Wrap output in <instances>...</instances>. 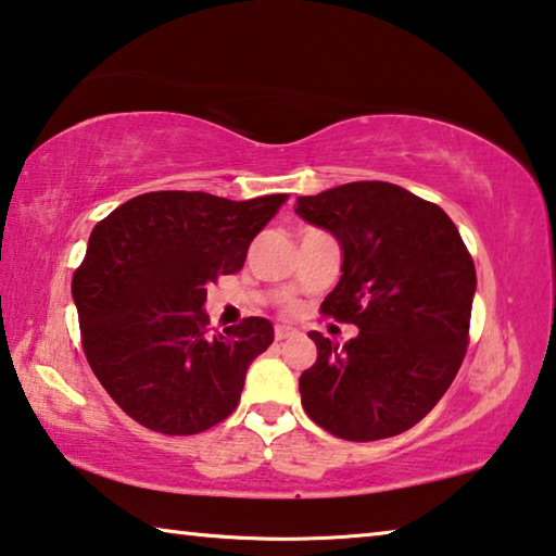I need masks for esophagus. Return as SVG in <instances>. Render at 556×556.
Here are the masks:
<instances>
[{
	"instance_id": "esophagus-1",
	"label": "esophagus",
	"mask_w": 556,
	"mask_h": 556,
	"mask_svg": "<svg viewBox=\"0 0 556 556\" xmlns=\"http://www.w3.org/2000/svg\"><path fill=\"white\" fill-rule=\"evenodd\" d=\"M298 336V328L293 326H276V340H286V338H293Z\"/></svg>"
}]
</instances>
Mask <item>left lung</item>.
<instances>
[{"mask_svg":"<svg viewBox=\"0 0 556 556\" xmlns=\"http://www.w3.org/2000/svg\"><path fill=\"white\" fill-rule=\"evenodd\" d=\"M295 213L343 251V276L323 315L361 330L343 348L307 332L318 361L298 382L303 409L350 442L395 438L440 403L463 365L477 288L472 255L445 211L395 184L298 195Z\"/></svg>","mask_w":556,"mask_h":556,"instance_id":"8db88e82","label":"left lung"}]
</instances>
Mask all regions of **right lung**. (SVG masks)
Instances as JSON below:
<instances>
[{"mask_svg": "<svg viewBox=\"0 0 556 556\" xmlns=\"http://www.w3.org/2000/svg\"><path fill=\"white\" fill-rule=\"evenodd\" d=\"M286 199L153 191L93 226L72 280L81 345L101 386L139 425L199 434L236 409L273 326L245 318L211 336L206 286L243 268L251 241Z\"/></svg>", "mask_w": 556, "mask_h": 556, "instance_id": "obj_1", "label": "right lung"}]
</instances>
